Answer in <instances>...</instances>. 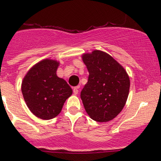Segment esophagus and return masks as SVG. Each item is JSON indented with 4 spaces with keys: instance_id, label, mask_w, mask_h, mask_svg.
<instances>
[{
    "instance_id": "1",
    "label": "esophagus",
    "mask_w": 161,
    "mask_h": 161,
    "mask_svg": "<svg viewBox=\"0 0 161 161\" xmlns=\"http://www.w3.org/2000/svg\"><path fill=\"white\" fill-rule=\"evenodd\" d=\"M80 88V86H78L76 87H75L74 88H73V93L75 94V95H77V94L79 93V88Z\"/></svg>"
}]
</instances>
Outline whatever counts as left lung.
Segmentation results:
<instances>
[{
    "label": "left lung",
    "mask_w": 161,
    "mask_h": 161,
    "mask_svg": "<svg viewBox=\"0 0 161 161\" xmlns=\"http://www.w3.org/2000/svg\"><path fill=\"white\" fill-rule=\"evenodd\" d=\"M88 69V82L81 92L84 108L93 120H112L124 108L130 80L124 68L104 51L95 50L82 54Z\"/></svg>",
    "instance_id": "8db88e82"
}]
</instances>
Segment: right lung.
<instances>
[{"instance_id":"add662e5","label":"right lung","mask_w":161,"mask_h":161,"mask_svg":"<svg viewBox=\"0 0 161 161\" xmlns=\"http://www.w3.org/2000/svg\"><path fill=\"white\" fill-rule=\"evenodd\" d=\"M57 60L45 59L35 64L22 82L21 90L30 111L42 119H51L60 114L73 90L57 75Z\"/></svg>"}]
</instances>
